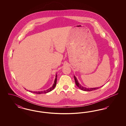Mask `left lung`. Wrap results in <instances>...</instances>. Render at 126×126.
<instances>
[{"label":"left lung","instance_id":"left-lung-1","mask_svg":"<svg viewBox=\"0 0 126 126\" xmlns=\"http://www.w3.org/2000/svg\"><path fill=\"white\" fill-rule=\"evenodd\" d=\"M74 79H75V83L76 84L77 86L81 90H83V91H93V90H97V89L99 88V87L86 88V87H83V86H82L80 84L78 83V80L77 78H76V77L75 76H74Z\"/></svg>","mask_w":126,"mask_h":126}]
</instances>
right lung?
Returning <instances> with one entry per match:
<instances>
[{
	"label": "right lung",
	"mask_w": 126,
	"mask_h": 126,
	"mask_svg": "<svg viewBox=\"0 0 126 126\" xmlns=\"http://www.w3.org/2000/svg\"><path fill=\"white\" fill-rule=\"evenodd\" d=\"M57 74H56V78H55V81H54V83L53 84L52 86L50 88L48 89L46 91H38V92H32V91H30V92L31 93H34V94H46V93H48V92L51 91L52 90H53L56 85V83H57Z\"/></svg>",
	"instance_id": "right-lung-1"
}]
</instances>
